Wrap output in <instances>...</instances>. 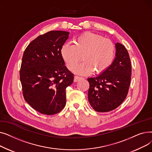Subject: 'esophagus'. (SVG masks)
<instances>
[{"label":"esophagus","mask_w":152,"mask_h":152,"mask_svg":"<svg viewBox=\"0 0 152 152\" xmlns=\"http://www.w3.org/2000/svg\"><path fill=\"white\" fill-rule=\"evenodd\" d=\"M81 78V77H79V76H75V78H74V81H75V82H77V81H78Z\"/></svg>","instance_id":"1"}]
</instances>
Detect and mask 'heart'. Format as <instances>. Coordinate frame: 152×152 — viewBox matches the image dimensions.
Listing matches in <instances>:
<instances>
[{
  "label": "heart",
  "instance_id": "1",
  "mask_svg": "<svg viewBox=\"0 0 152 152\" xmlns=\"http://www.w3.org/2000/svg\"><path fill=\"white\" fill-rule=\"evenodd\" d=\"M75 45L66 44L61 49V56L66 66L73 70L82 57L84 62L74 71L87 75L94 71L102 74L112 65L115 57V45L108 39L92 33H85L76 37Z\"/></svg>",
  "mask_w": 152,
  "mask_h": 152
}]
</instances>
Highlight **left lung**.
Instances as JSON below:
<instances>
[{
  "instance_id": "8db88e82",
  "label": "left lung",
  "mask_w": 152,
  "mask_h": 152,
  "mask_svg": "<svg viewBox=\"0 0 152 152\" xmlns=\"http://www.w3.org/2000/svg\"><path fill=\"white\" fill-rule=\"evenodd\" d=\"M132 74L129 55L125 47L116 44V57L110 67L89 83L88 100L97 112H108L124 102L128 94Z\"/></svg>"
}]
</instances>
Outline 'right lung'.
Wrapping results in <instances>:
<instances>
[{
    "instance_id": "1",
    "label": "right lung",
    "mask_w": 152,
    "mask_h": 152,
    "mask_svg": "<svg viewBox=\"0 0 152 152\" xmlns=\"http://www.w3.org/2000/svg\"><path fill=\"white\" fill-rule=\"evenodd\" d=\"M69 33L51 31L38 36L24 52L20 71L24 99L40 113H58L66 105V88L74 75L65 66L62 46Z\"/></svg>"
}]
</instances>
